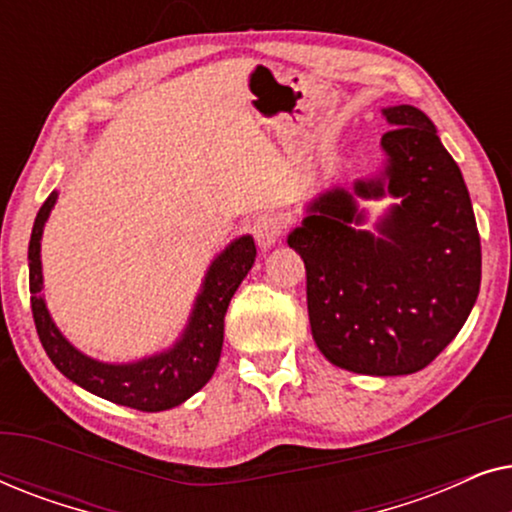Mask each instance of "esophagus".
Returning a JSON list of instances; mask_svg holds the SVG:
<instances>
[{"instance_id": "34e87169", "label": "esophagus", "mask_w": 512, "mask_h": 512, "mask_svg": "<svg viewBox=\"0 0 512 512\" xmlns=\"http://www.w3.org/2000/svg\"><path fill=\"white\" fill-rule=\"evenodd\" d=\"M282 221L277 219L275 214H261L258 219L254 221V237L258 242V247L261 249H270L272 244L279 240V235H282Z\"/></svg>"}]
</instances>
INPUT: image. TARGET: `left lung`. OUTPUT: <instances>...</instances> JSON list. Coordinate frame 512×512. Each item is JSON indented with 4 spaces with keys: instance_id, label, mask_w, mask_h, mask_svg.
Listing matches in <instances>:
<instances>
[{
    "instance_id": "left-lung-1",
    "label": "left lung",
    "mask_w": 512,
    "mask_h": 512,
    "mask_svg": "<svg viewBox=\"0 0 512 512\" xmlns=\"http://www.w3.org/2000/svg\"><path fill=\"white\" fill-rule=\"evenodd\" d=\"M387 165L380 177L331 188L289 233L307 270L312 338L333 366L361 375H410L429 366L471 314L480 291V235L459 165L429 116L410 104L382 109ZM402 200L358 226L356 199Z\"/></svg>"
}]
</instances>
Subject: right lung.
I'll return each mask as SVG.
<instances>
[{
    "instance_id": "obj_1",
    "label": "right lung",
    "mask_w": 512,
    "mask_h": 512,
    "mask_svg": "<svg viewBox=\"0 0 512 512\" xmlns=\"http://www.w3.org/2000/svg\"><path fill=\"white\" fill-rule=\"evenodd\" d=\"M58 200V193H51L41 205L34 219L30 251V293L32 317L37 326L39 340L44 345L48 359L67 380L79 384L90 394L107 398L111 403L125 405L142 412H160L177 408L200 391L214 375L221 359L223 347V319L230 305V298L247 277L256 261V244L251 235L237 237L230 242L214 263L209 265L205 282L195 298L191 319L181 333V338L167 352L153 354L149 359L135 363H102L79 352L65 335L53 324L46 310L44 275H41V235L48 221V214Z\"/></svg>"
}]
</instances>
